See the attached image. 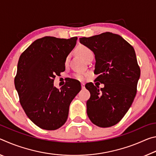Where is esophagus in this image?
Listing matches in <instances>:
<instances>
[{
	"mask_svg": "<svg viewBox=\"0 0 156 156\" xmlns=\"http://www.w3.org/2000/svg\"><path fill=\"white\" fill-rule=\"evenodd\" d=\"M84 85H85V84L84 83H81V87L82 89H84Z\"/></svg>",
	"mask_w": 156,
	"mask_h": 156,
	"instance_id": "34e87169",
	"label": "esophagus"
}]
</instances>
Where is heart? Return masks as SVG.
I'll list each match as a JSON object with an SVG mask.
<instances>
[{"label": "heart", "instance_id": "obj_1", "mask_svg": "<svg viewBox=\"0 0 156 156\" xmlns=\"http://www.w3.org/2000/svg\"><path fill=\"white\" fill-rule=\"evenodd\" d=\"M76 51H77L78 54L84 60H86L87 58H88L89 56H93L94 55V53H93V51H92V50L91 49H89L88 47H86L84 45L78 46L77 49H76ZM68 60H69V56L66 58V59H65L66 64L67 63ZM87 75V74L84 72H78L75 73H73V78L78 80H84V78H86Z\"/></svg>", "mask_w": 156, "mask_h": 156}]
</instances>
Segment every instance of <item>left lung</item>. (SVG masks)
<instances>
[{"instance_id":"left-lung-1","label":"left lung","mask_w":156,"mask_h":156,"mask_svg":"<svg viewBox=\"0 0 156 156\" xmlns=\"http://www.w3.org/2000/svg\"><path fill=\"white\" fill-rule=\"evenodd\" d=\"M80 43L92 50L96 58V80L105 84L98 89L86 84L90 92L87 113L100 127H109L119 122L128 112L137 92L140 69L133 47L122 37L111 32L80 38Z\"/></svg>"}]
</instances>
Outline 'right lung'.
Segmentation results:
<instances>
[{
	"mask_svg": "<svg viewBox=\"0 0 156 156\" xmlns=\"http://www.w3.org/2000/svg\"><path fill=\"white\" fill-rule=\"evenodd\" d=\"M77 39L43 37L19 58L14 84L20 105L27 117L43 129L56 130L64 125L70 103L81 90L80 82L72 78L60 89L54 86L56 76L65 70V59Z\"/></svg>",
	"mask_w": 156,
	"mask_h": 156,
	"instance_id": "obj_1",
	"label": "right lung"
}]
</instances>
